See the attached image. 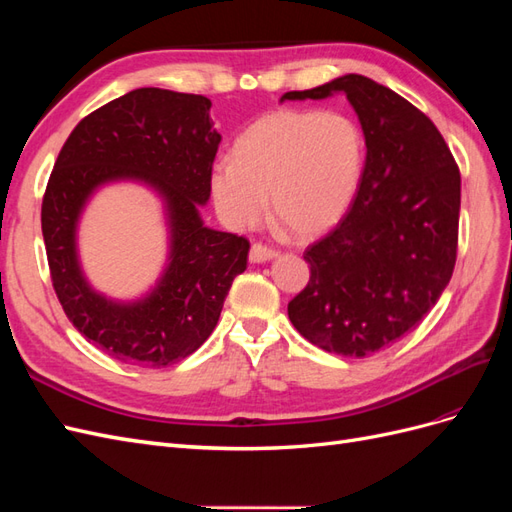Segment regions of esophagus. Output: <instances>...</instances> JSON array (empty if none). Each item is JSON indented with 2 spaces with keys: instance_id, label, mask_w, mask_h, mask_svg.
<instances>
[{
  "instance_id": "34e87169",
  "label": "esophagus",
  "mask_w": 512,
  "mask_h": 512,
  "mask_svg": "<svg viewBox=\"0 0 512 512\" xmlns=\"http://www.w3.org/2000/svg\"><path fill=\"white\" fill-rule=\"evenodd\" d=\"M275 256H277L275 247H269L265 243H254L252 250H250V260L252 262H267V260H271Z\"/></svg>"
}]
</instances>
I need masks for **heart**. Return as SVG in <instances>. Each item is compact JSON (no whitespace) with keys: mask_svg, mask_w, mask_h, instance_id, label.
<instances>
[{"mask_svg":"<svg viewBox=\"0 0 512 512\" xmlns=\"http://www.w3.org/2000/svg\"><path fill=\"white\" fill-rule=\"evenodd\" d=\"M365 162L361 128L339 113L277 111L260 117L215 160L211 192L224 220L254 226L267 213L294 237L333 228L359 190Z\"/></svg>","mask_w":512,"mask_h":512,"instance_id":"b5f03b06","label":"heart"}]
</instances>
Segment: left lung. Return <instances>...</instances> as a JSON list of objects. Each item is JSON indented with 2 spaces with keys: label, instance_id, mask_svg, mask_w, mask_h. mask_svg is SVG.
<instances>
[{
  "label": "left lung",
  "instance_id": "obj_1",
  "mask_svg": "<svg viewBox=\"0 0 512 512\" xmlns=\"http://www.w3.org/2000/svg\"><path fill=\"white\" fill-rule=\"evenodd\" d=\"M342 91L359 115L367 156L344 218L307 245V286L288 318L314 346L363 359L410 333L451 282L461 175L433 121L361 74L282 100Z\"/></svg>",
  "mask_w": 512,
  "mask_h": 512
}]
</instances>
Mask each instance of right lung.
I'll use <instances>...</instances> for the list:
<instances>
[{"label": "right lung", "mask_w": 512, "mask_h": 512, "mask_svg": "<svg viewBox=\"0 0 512 512\" xmlns=\"http://www.w3.org/2000/svg\"><path fill=\"white\" fill-rule=\"evenodd\" d=\"M211 100L141 87L79 121L61 147L42 198V237L51 282L68 320L113 359L160 369L207 342L232 280L247 267L250 241L203 226L222 136ZM115 178H141L167 200L174 250L159 288L130 306L106 302L75 260V220L88 194Z\"/></svg>", "instance_id": "right-lung-1"}]
</instances>
